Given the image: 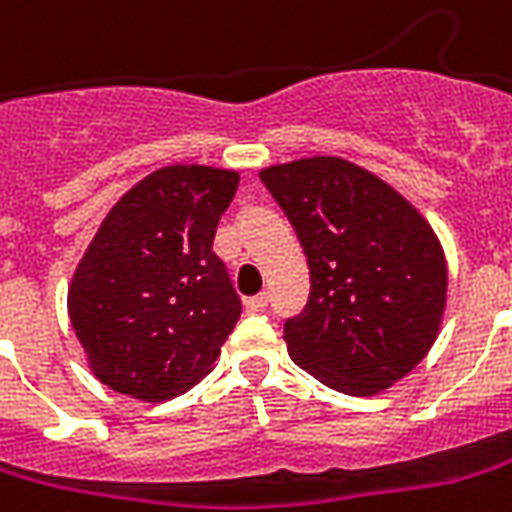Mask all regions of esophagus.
Wrapping results in <instances>:
<instances>
[{
	"instance_id": "1",
	"label": "esophagus",
	"mask_w": 512,
	"mask_h": 512,
	"mask_svg": "<svg viewBox=\"0 0 512 512\" xmlns=\"http://www.w3.org/2000/svg\"><path fill=\"white\" fill-rule=\"evenodd\" d=\"M244 306H247V311H252V314H257V311H265V308H268V295H265V292H260V295H255V298L244 300Z\"/></svg>"
}]
</instances>
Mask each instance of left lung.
Instances as JSON below:
<instances>
[{"label":"left lung","instance_id":"left-lung-1","mask_svg":"<svg viewBox=\"0 0 512 512\" xmlns=\"http://www.w3.org/2000/svg\"><path fill=\"white\" fill-rule=\"evenodd\" d=\"M260 179L311 273L306 308L284 322L290 357L343 395L384 392L438 338L448 268L435 230L395 187L333 155L268 166Z\"/></svg>","mask_w":512,"mask_h":512}]
</instances>
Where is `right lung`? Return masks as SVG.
<instances>
[{"mask_svg":"<svg viewBox=\"0 0 512 512\" xmlns=\"http://www.w3.org/2000/svg\"><path fill=\"white\" fill-rule=\"evenodd\" d=\"M236 187V171L163 166L109 209L66 298L101 384L158 403L212 370L241 317L212 249Z\"/></svg>","mask_w":512,"mask_h":512,"instance_id":"1","label":"right lung"}]
</instances>
